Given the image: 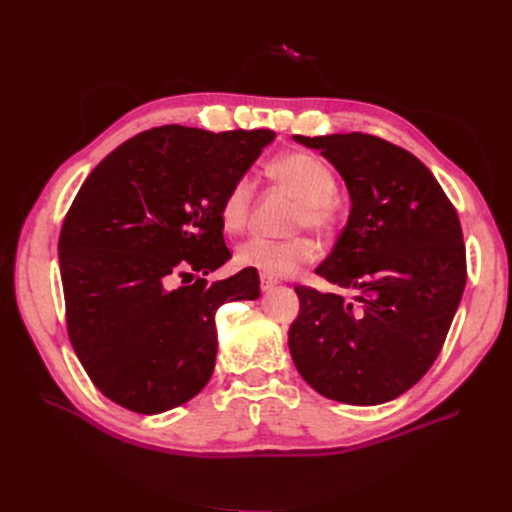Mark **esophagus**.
<instances>
[{
	"mask_svg": "<svg viewBox=\"0 0 512 512\" xmlns=\"http://www.w3.org/2000/svg\"><path fill=\"white\" fill-rule=\"evenodd\" d=\"M275 286V280H271V277L267 275H260V288L262 290H271Z\"/></svg>",
	"mask_w": 512,
	"mask_h": 512,
	"instance_id": "34e87169",
	"label": "esophagus"
}]
</instances>
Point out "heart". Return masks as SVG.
Returning a JSON list of instances; mask_svg holds the SVG:
<instances>
[{
	"instance_id": "heart-1",
	"label": "heart",
	"mask_w": 512,
	"mask_h": 512,
	"mask_svg": "<svg viewBox=\"0 0 512 512\" xmlns=\"http://www.w3.org/2000/svg\"><path fill=\"white\" fill-rule=\"evenodd\" d=\"M269 177L299 198L294 228L312 230L318 237H331L339 224L337 179L333 170L309 151H286L267 164ZM256 188L241 175L232 181L220 200V220L226 232H241L250 222ZM318 258V247L307 237L284 241L252 237L237 247V265L256 269L267 277H286Z\"/></svg>"
}]
</instances>
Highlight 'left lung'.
I'll list each match as a JSON object with an SVG mask.
<instances>
[{
	"label": "left lung",
	"instance_id": "8db88e82",
	"mask_svg": "<svg viewBox=\"0 0 512 512\" xmlns=\"http://www.w3.org/2000/svg\"><path fill=\"white\" fill-rule=\"evenodd\" d=\"M346 179L350 220L316 269L335 292L297 286L288 346L305 382L352 406H376L421 380L468 280L457 209L429 168L384 138L294 136ZM354 289L348 302L341 292Z\"/></svg>",
	"mask_w": 512,
	"mask_h": 512
}]
</instances>
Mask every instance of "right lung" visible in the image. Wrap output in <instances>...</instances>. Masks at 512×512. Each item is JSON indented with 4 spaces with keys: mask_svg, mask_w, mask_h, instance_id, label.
<instances>
[{
    "mask_svg": "<svg viewBox=\"0 0 512 512\" xmlns=\"http://www.w3.org/2000/svg\"><path fill=\"white\" fill-rule=\"evenodd\" d=\"M273 138L151 128L108 153L72 200L59 232L68 337L115 404L158 414L209 382L215 312L260 294L256 269L203 280L230 258L220 200Z\"/></svg>",
    "mask_w": 512,
    "mask_h": 512,
    "instance_id": "1",
    "label": "right lung"
}]
</instances>
